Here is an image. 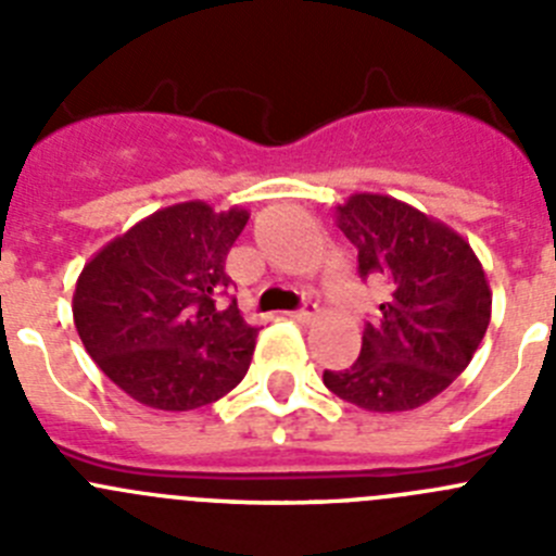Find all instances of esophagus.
Wrapping results in <instances>:
<instances>
[{
    "label": "esophagus",
    "mask_w": 556,
    "mask_h": 556,
    "mask_svg": "<svg viewBox=\"0 0 556 556\" xmlns=\"http://www.w3.org/2000/svg\"><path fill=\"white\" fill-rule=\"evenodd\" d=\"M314 316H316V305H314V303H305L303 308L292 311V319L303 321V325H308V321H314Z\"/></svg>",
    "instance_id": "obj_1"
}]
</instances>
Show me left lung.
I'll return each mask as SVG.
<instances>
[{
    "label": "left lung",
    "instance_id": "8db88e82",
    "mask_svg": "<svg viewBox=\"0 0 556 556\" xmlns=\"http://www.w3.org/2000/svg\"><path fill=\"white\" fill-rule=\"evenodd\" d=\"M336 224L357 248L363 281L388 289L366 321L361 357L325 371L327 390L368 412H409L442 393L478 352L491 321L483 264L462 235L393 195L354 193Z\"/></svg>",
    "mask_w": 556,
    "mask_h": 556
}]
</instances>
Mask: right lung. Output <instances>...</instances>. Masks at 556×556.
<instances>
[{
    "label": "right lung",
    "instance_id": "obj_1",
    "mask_svg": "<svg viewBox=\"0 0 556 556\" xmlns=\"http://www.w3.org/2000/svg\"><path fill=\"white\" fill-rule=\"evenodd\" d=\"M248 210L182 202L100 248L78 275L73 321L100 371L139 404L188 412L248 374L258 327L229 298L226 253Z\"/></svg>",
    "mask_w": 556,
    "mask_h": 556
}]
</instances>
